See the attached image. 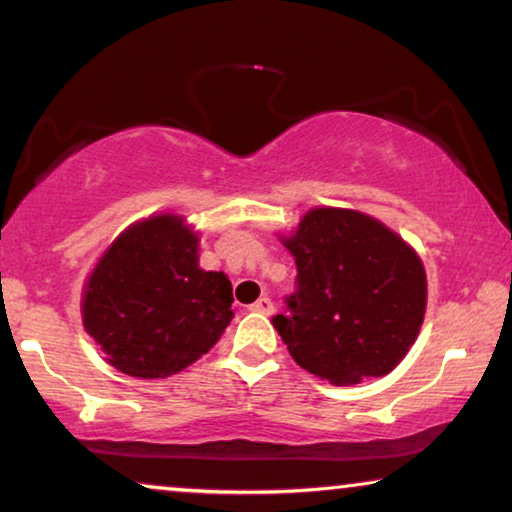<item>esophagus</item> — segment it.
<instances>
[{
    "label": "esophagus",
    "instance_id": "esophagus-1",
    "mask_svg": "<svg viewBox=\"0 0 512 512\" xmlns=\"http://www.w3.org/2000/svg\"><path fill=\"white\" fill-rule=\"evenodd\" d=\"M249 310L251 312H261V314H272V312H275V305H272V300L268 296H261L254 305L249 307Z\"/></svg>",
    "mask_w": 512,
    "mask_h": 512
}]
</instances>
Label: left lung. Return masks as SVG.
<instances>
[{
	"instance_id": "obj_1",
	"label": "left lung",
	"mask_w": 512,
	"mask_h": 512,
	"mask_svg": "<svg viewBox=\"0 0 512 512\" xmlns=\"http://www.w3.org/2000/svg\"><path fill=\"white\" fill-rule=\"evenodd\" d=\"M279 237L296 258L298 291L272 324L293 361L338 387L391 373L426 312L417 251L382 221L342 207H312Z\"/></svg>"
}]
</instances>
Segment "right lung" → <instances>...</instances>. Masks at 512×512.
<instances>
[{"instance_id":"obj_1","label":"right lung","mask_w":512,"mask_h":512,"mask_svg":"<svg viewBox=\"0 0 512 512\" xmlns=\"http://www.w3.org/2000/svg\"><path fill=\"white\" fill-rule=\"evenodd\" d=\"M200 233L179 214L135 221L104 249L81 296L83 328L130 377H170L226 331L233 286L200 268Z\"/></svg>"}]
</instances>
